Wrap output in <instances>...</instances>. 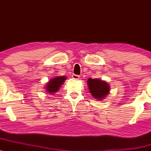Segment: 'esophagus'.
<instances>
[{
    "label": "esophagus",
    "instance_id": "34e87169",
    "mask_svg": "<svg viewBox=\"0 0 151 151\" xmlns=\"http://www.w3.org/2000/svg\"><path fill=\"white\" fill-rule=\"evenodd\" d=\"M72 78H73V79H79V75H77V74H72Z\"/></svg>",
    "mask_w": 151,
    "mask_h": 151
}]
</instances>
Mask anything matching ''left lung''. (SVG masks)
Returning <instances> with one entry per match:
<instances>
[{"label":"left lung","mask_w":151,"mask_h":151,"mask_svg":"<svg viewBox=\"0 0 151 151\" xmlns=\"http://www.w3.org/2000/svg\"><path fill=\"white\" fill-rule=\"evenodd\" d=\"M87 84L90 93L96 99H104L110 91V86L105 81L89 78L87 80Z\"/></svg>","instance_id":"obj_1"}]
</instances>
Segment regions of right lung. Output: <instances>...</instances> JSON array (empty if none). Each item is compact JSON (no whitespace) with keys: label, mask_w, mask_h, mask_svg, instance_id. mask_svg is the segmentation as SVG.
Wrapping results in <instances>:
<instances>
[{"label":"right lung","mask_w":151,"mask_h":151,"mask_svg":"<svg viewBox=\"0 0 151 151\" xmlns=\"http://www.w3.org/2000/svg\"><path fill=\"white\" fill-rule=\"evenodd\" d=\"M66 77L60 76V77H56L47 83L45 86V91L49 93H54L60 89V86L62 85L65 81L66 80Z\"/></svg>","instance_id":"obj_1"}]
</instances>
